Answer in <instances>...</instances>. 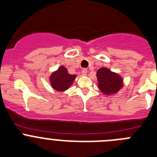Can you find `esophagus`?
<instances>
[{"label":"esophagus","instance_id":"34e87169","mask_svg":"<svg viewBox=\"0 0 157 157\" xmlns=\"http://www.w3.org/2000/svg\"><path fill=\"white\" fill-rule=\"evenodd\" d=\"M87 69H83V70H82V75L86 76L87 75Z\"/></svg>","mask_w":157,"mask_h":157}]
</instances>
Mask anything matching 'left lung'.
I'll return each instance as SVG.
<instances>
[{"instance_id":"obj_1","label":"left lung","mask_w":157,"mask_h":157,"mask_svg":"<svg viewBox=\"0 0 157 157\" xmlns=\"http://www.w3.org/2000/svg\"><path fill=\"white\" fill-rule=\"evenodd\" d=\"M98 88L105 94H115L123 87V79L107 68H101L97 72Z\"/></svg>"}]
</instances>
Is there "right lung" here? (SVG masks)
<instances>
[{"mask_svg": "<svg viewBox=\"0 0 157 157\" xmlns=\"http://www.w3.org/2000/svg\"><path fill=\"white\" fill-rule=\"evenodd\" d=\"M76 75L70 74L64 66H60L59 70L50 77L52 87L59 91H65L73 83Z\"/></svg>", "mask_w": 157, "mask_h": 157, "instance_id": "right-lung-1", "label": "right lung"}]
</instances>
